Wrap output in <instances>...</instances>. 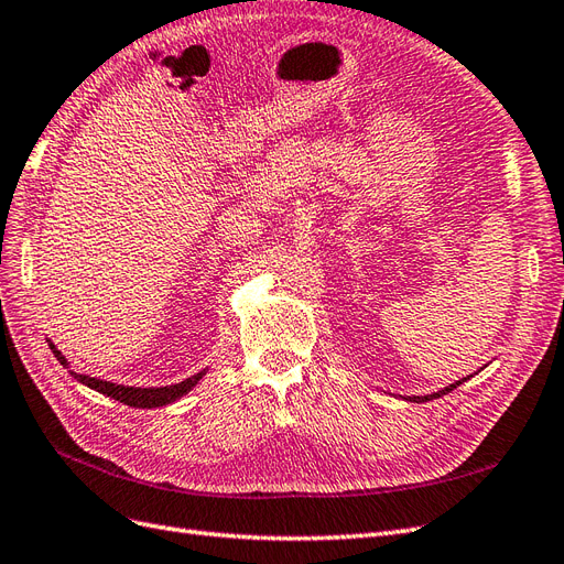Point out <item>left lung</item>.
I'll return each instance as SVG.
<instances>
[{"mask_svg": "<svg viewBox=\"0 0 564 564\" xmlns=\"http://www.w3.org/2000/svg\"><path fill=\"white\" fill-rule=\"evenodd\" d=\"M470 377H473V373H470ZM470 377H466V379H458V381H454V383L445 386V388L437 390V392H431V395H404L402 400H406V402H416V404H421V402H431V400H437V398H442V395H447V392H452L454 388H458V386L464 383V381H468Z\"/></svg>", "mask_w": 564, "mask_h": 564, "instance_id": "left-lung-1", "label": "left lung"}]
</instances>
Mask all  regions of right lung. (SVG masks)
<instances>
[{"label":"right lung","mask_w":564,"mask_h":564,"mask_svg":"<svg viewBox=\"0 0 564 564\" xmlns=\"http://www.w3.org/2000/svg\"><path fill=\"white\" fill-rule=\"evenodd\" d=\"M48 348L51 352L56 355V360L65 367L70 369V362H67V357L54 346V340L48 338ZM73 377L82 383L87 386L96 392H100V395H106L110 400H117V402H124L129 406H135V409H155V406H166L172 404L176 400H181L183 395H187L191 392L199 379L207 373V369L197 371L195 377H187L185 381H178V383H172V386H152V388H141V386H124V383H112V381H104V379H94V377H87V373H77V371H70Z\"/></svg>","instance_id":"add662e5"}]
</instances>
